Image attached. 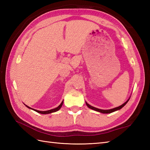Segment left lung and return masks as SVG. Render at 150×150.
Returning <instances> with one entry per match:
<instances>
[{
    "label": "left lung",
    "mask_w": 150,
    "mask_h": 150,
    "mask_svg": "<svg viewBox=\"0 0 150 150\" xmlns=\"http://www.w3.org/2000/svg\"><path fill=\"white\" fill-rule=\"evenodd\" d=\"M129 100V99H128V100H127V101L126 102V103H124L123 104H122V105H121V106H119V107L115 108H113V109L108 110H104L98 109V108H95V107H93V106H90V105L86 103V104L87 105V106H88L89 108H90V109L93 110H95V111H98V112H100V113H110L114 112V111H117V110H119L121 109V108H123V107L126 104V103H128Z\"/></svg>",
    "instance_id": "1"
}]
</instances>
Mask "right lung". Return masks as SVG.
Masks as SVG:
<instances>
[{
  "mask_svg": "<svg viewBox=\"0 0 150 150\" xmlns=\"http://www.w3.org/2000/svg\"><path fill=\"white\" fill-rule=\"evenodd\" d=\"M62 104H63V101L62 102L61 104H60L59 105V106L58 107H57V108H54V109L50 110H47V111H39V110H34V109H33V108H31L30 107L26 106V107H28V108H30V109H32V110H33L34 111H37V112L39 113H42V114H48V113H51L55 112V111H58L59 110H60V108L62 107Z\"/></svg>",
  "mask_w": 150,
  "mask_h": 150,
  "instance_id": "1",
  "label": "right lung"
}]
</instances>
